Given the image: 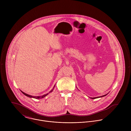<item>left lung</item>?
Segmentation results:
<instances>
[{
  "instance_id": "1",
  "label": "left lung",
  "mask_w": 131,
  "mask_h": 131,
  "mask_svg": "<svg viewBox=\"0 0 131 131\" xmlns=\"http://www.w3.org/2000/svg\"><path fill=\"white\" fill-rule=\"evenodd\" d=\"M107 95V94H106V95H103V96H100V97H91V99H97V98H100V97H104V96H106V95Z\"/></svg>"
}]
</instances>
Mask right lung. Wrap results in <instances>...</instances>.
<instances>
[{
  "mask_svg": "<svg viewBox=\"0 0 131 131\" xmlns=\"http://www.w3.org/2000/svg\"><path fill=\"white\" fill-rule=\"evenodd\" d=\"M54 86H55V85H54ZM54 88H53V89L50 92H50H52V91H53V89H54ZM21 91V92L23 93V94H24L25 95H26V96H27V97H30V98H34V99H42V98H43V97H45L46 96H47L49 93H48V94H45V95H42V96H31V95H28V94H26L25 93H24V92H22V91Z\"/></svg>",
  "mask_w": 131,
  "mask_h": 131,
  "instance_id": "1",
  "label": "right lung"
}]
</instances>
